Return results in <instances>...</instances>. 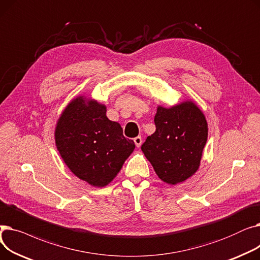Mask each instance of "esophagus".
<instances>
[{
    "label": "esophagus",
    "instance_id": "34e87169",
    "mask_svg": "<svg viewBox=\"0 0 260 260\" xmlns=\"http://www.w3.org/2000/svg\"><path fill=\"white\" fill-rule=\"evenodd\" d=\"M134 142H135L136 146H137V147H140V146H141V144H142V138L140 137V136H138V137L134 138Z\"/></svg>",
    "mask_w": 260,
    "mask_h": 260
}]
</instances>
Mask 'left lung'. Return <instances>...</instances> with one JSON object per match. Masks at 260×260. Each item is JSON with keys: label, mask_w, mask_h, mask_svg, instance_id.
I'll use <instances>...</instances> for the list:
<instances>
[{"label": "left lung", "mask_w": 260, "mask_h": 260, "mask_svg": "<svg viewBox=\"0 0 260 260\" xmlns=\"http://www.w3.org/2000/svg\"><path fill=\"white\" fill-rule=\"evenodd\" d=\"M156 131L141 145L142 152L158 175L169 184H177L195 174L208 139V123L193 102L171 108L159 106Z\"/></svg>", "instance_id": "left-lung-1"}]
</instances>
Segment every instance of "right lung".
<instances>
[{"label": "right lung", "instance_id": "add662e5", "mask_svg": "<svg viewBox=\"0 0 260 260\" xmlns=\"http://www.w3.org/2000/svg\"><path fill=\"white\" fill-rule=\"evenodd\" d=\"M56 144L66 166L93 186L111 182L133 153L135 143L123 136L106 107L79 97L64 109L56 127Z\"/></svg>", "mask_w": 260, "mask_h": 260}]
</instances>
